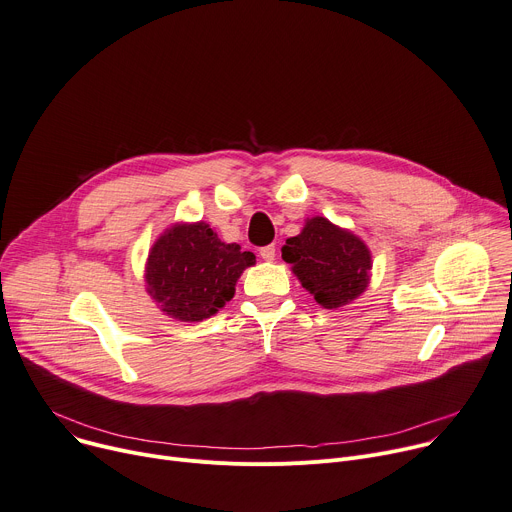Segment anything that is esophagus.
Returning a JSON list of instances; mask_svg holds the SVG:
<instances>
[{
  "label": "esophagus",
  "instance_id": "34e87169",
  "mask_svg": "<svg viewBox=\"0 0 512 512\" xmlns=\"http://www.w3.org/2000/svg\"><path fill=\"white\" fill-rule=\"evenodd\" d=\"M259 255H261L263 261H273V259H275V247H273V245H267V247H263V249L259 251Z\"/></svg>",
  "mask_w": 512,
  "mask_h": 512
}]
</instances>
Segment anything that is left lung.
<instances>
[{
  "label": "left lung",
  "mask_w": 512,
  "mask_h": 512,
  "mask_svg": "<svg viewBox=\"0 0 512 512\" xmlns=\"http://www.w3.org/2000/svg\"><path fill=\"white\" fill-rule=\"evenodd\" d=\"M282 257L302 288L322 308H341L357 300L371 280V251L351 230L324 216L306 218L300 235L290 237Z\"/></svg>",
  "instance_id": "obj_1"
}]
</instances>
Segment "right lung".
Returning a JSON list of instances; mask_svg holds the SVG:
<instances>
[{
  "label": "right lung",
  "mask_w": 512,
  "mask_h": 512,
  "mask_svg": "<svg viewBox=\"0 0 512 512\" xmlns=\"http://www.w3.org/2000/svg\"><path fill=\"white\" fill-rule=\"evenodd\" d=\"M251 251L218 239L208 222H175L153 243L145 263V286L159 310L181 322H202L235 296Z\"/></svg>",
  "instance_id": "add662e5"
}]
</instances>
